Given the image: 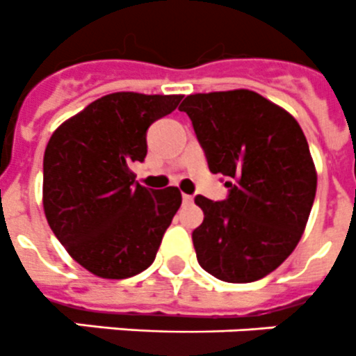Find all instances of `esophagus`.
Instances as JSON below:
<instances>
[{"label":"esophagus","instance_id":"esophagus-1","mask_svg":"<svg viewBox=\"0 0 356 356\" xmlns=\"http://www.w3.org/2000/svg\"><path fill=\"white\" fill-rule=\"evenodd\" d=\"M192 200H194V197H192L191 194H184V203L185 204H191Z\"/></svg>","mask_w":356,"mask_h":356}]
</instances>
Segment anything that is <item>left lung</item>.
I'll list each match as a JSON object with an SVG mask.
<instances>
[{"label": "left lung", "instance_id": "obj_1", "mask_svg": "<svg viewBox=\"0 0 356 356\" xmlns=\"http://www.w3.org/2000/svg\"><path fill=\"white\" fill-rule=\"evenodd\" d=\"M211 172L229 197L195 195L204 220L192 233L201 268L224 282H254L298 245L318 172L307 139L286 109L250 90L194 93L181 102Z\"/></svg>", "mask_w": 356, "mask_h": 356}]
</instances>
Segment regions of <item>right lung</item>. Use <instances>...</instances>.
<instances>
[{
  "instance_id": "add662e5",
  "label": "right lung",
  "mask_w": 356,
  "mask_h": 356,
  "mask_svg": "<svg viewBox=\"0 0 356 356\" xmlns=\"http://www.w3.org/2000/svg\"><path fill=\"white\" fill-rule=\"evenodd\" d=\"M181 99L118 91L52 132L44 153L45 218L72 259L93 275L127 279L155 261L181 192L136 184L130 165L145 161L148 127Z\"/></svg>"
}]
</instances>
